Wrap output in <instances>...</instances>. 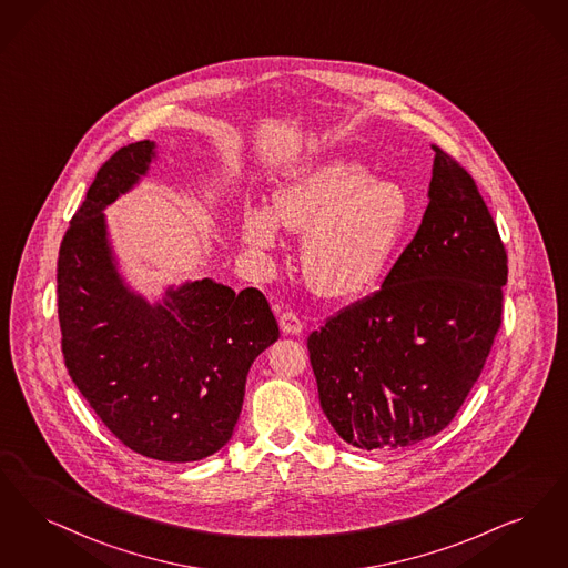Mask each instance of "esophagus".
Returning <instances> with one entry per match:
<instances>
[{
	"instance_id": "1",
	"label": "esophagus",
	"mask_w": 568,
	"mask_h": 568,
	"mask_svg": "<svg viewBox=\"0 0 568 568\" xmlns=\"http://www.w3.org/2000/svg\"><path fill=\"white\" fill-rule=\"evenodd\" d=\"M278 325H281V329H283L285 336H297V334H302V329H304L302 318L297 317L292 311H285V313L278 317Z\"/></svg>"
}]
</instances>
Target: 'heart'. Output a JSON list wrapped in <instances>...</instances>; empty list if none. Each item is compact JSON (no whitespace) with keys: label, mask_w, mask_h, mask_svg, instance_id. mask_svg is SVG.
<instances>
[{"label":"heart","mask_w":568,"mask_h":568,"mask_svg":"<svg viewBox=\"0 0 568 568\" xmlns=\"http://www.w3.org/2000/svg\"><path fill=\"white\" fill-rule=\"evenodd\" d=\"M406 222L408 199L397 183L372 180L353 160L329 159L287 175L273 209L247 206L243 239L268 253L281 226L304 232L300 260L308 285L327 297H353L383 278Z\"/></svg>","instance_id":"obj_1"}]
</instances>
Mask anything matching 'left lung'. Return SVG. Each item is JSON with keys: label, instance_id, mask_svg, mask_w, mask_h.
<instances>
[{"label": "left lung", "instance_id": "8db88e82", "mask_svg": "<svg viewBox=\"0 0 568 568\" xmlns=\"http://www.w3.org/2000/svg\"><path fill=\"white\" fill-rule=\"evenodd\" d=\"M429 206L383 287L308 336L342 439L399 453L450 425L499 332L507 253L471 175L433 145Z\"/></svg>", "mask_w": 568, "mask_h": 568}]
</instances>
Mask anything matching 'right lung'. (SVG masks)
I'll return each instance as SVG.
<instances>
[{
  "label": "right lung",
  "mask_w": 568,
  "mask_h": 568,
  "mask_svg": "<svg viewBox=\"0 0 568 568\" xmlns=\"http://www.w3.org/2000/svg\"><path fill=\"white\" fill-rule=\"evenodd\" d=\"M154 159L150 139L120 148L75 211L57 266L61 344L71 381L124 446L192 463L226 446L251 364L278 341V325L255 287L236 294L201 278L150 302L124 281L103 211Z\"/></svg>",
  "instance_id": "obj_1"
}]
</instances>
